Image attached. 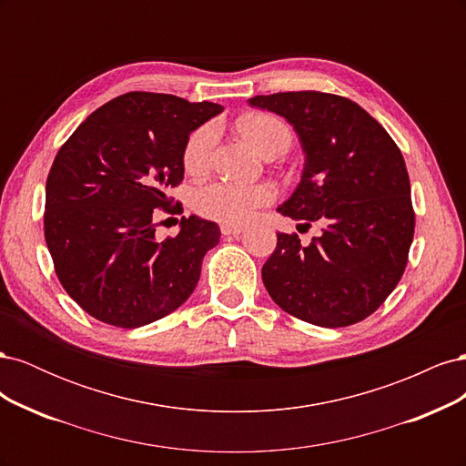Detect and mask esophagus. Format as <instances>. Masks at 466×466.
<instances>
[{
    "label": "esophagus",
    "mask_w": 466,
    "mask_h": 466,
    "mask_svg": "<svg viewBox=\"0 0 466 466\" xmlns=\"http://www.w3.org/2000/svg\"><path fill=\"white\" fill-rule=\"evenodd\" d=\"M243 231H245L243 225H231V223H223V225H221V233H223L225 237H229V235H241Z\"/></svg>",
    "instance_id": "esophagus-1"
}]
</instances>
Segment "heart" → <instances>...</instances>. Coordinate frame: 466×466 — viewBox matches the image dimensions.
Wrapping results in <instances>:
<instances>
[{
  "label": "heart",
  "instance_id": "obj_1",
  "mask_svg": "<svg viewBox=\"0 0 466 466\" xmlns=\"http://www.w3.org/2000/svg\"><path fill=\"white\" fill-rule=\"evenodd\" d=\"M241 132L252 147L260 153H266L278 142H289L291 136L288 126L268 115H252L238 122ZM216 146V128L214 126H202L194 130L188 137L185 155L187 171L202 173L208 168L211 151ZM276 190L270 185H238L229 180H214L208 185L196 188L192 196L194 209L208 219H216L223 223H245L257 214L260 208L274 200Z\"/></svg>",
  "mask_w": 466,
  "mask_h": 466
}]
</instances>
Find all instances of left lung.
<instances>
[{
  "label": "left lung",
  "instance_id": "1",
  "mask_svg": "<svg viewBox=\"0 0 466 466\" xmlns=\"http://www.w3.org/2000/svg\"><path fill=\"white\" fill-rule=\"evenodd\" d=\"M248 105L284 116L305 153L299 185L278 211L324 225L307 247L295 233H278L262 266L268 293L286 313L317 327L363 320L397 288L414 237L400 149L346 96L289 91L257 95Z\"/></svg>",
  "mask_w": 466,
  "mask_h": 466
}]
</instances>
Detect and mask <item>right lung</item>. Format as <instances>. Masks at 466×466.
Instances as JSON below:
<instances>
[{"label":"right lung","mask_w":466,"mask_h":466,"mask_svg":"<svg viewBox=\"0 0 466 466\" xmlns=\"http://www.w3.org/2000/svg\"><path fill=\"white\" fill-rule=\"evenodd\" d=\"M223 110L165 93L112 98L77 126L46 180L45 237L56 276L83 311L120 329L173 313L200 279L202 258L219 243L218 223L182 218L180 231L155 238V209L185 177L190 132Z\"/></svg>","instance_id":"1"}]
</instances>
